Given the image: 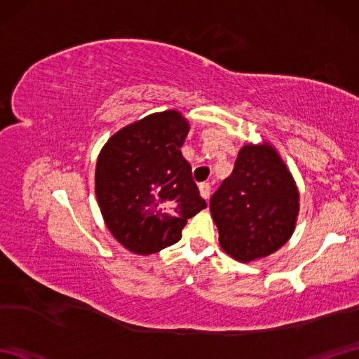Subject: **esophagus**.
Listing matches in <instances>:
<instances>
[{"label":"esophagus","mask_w":359,"mask_h":359,"mask_svg":"<svg viewBox=\"0 0 359 359\" xmlns=\"http://www.w3.org/2000/svg\"><path fill=\"white\" fill-rule=\"evenodd\" d=\"M199 191H201V196L203 197L205 201L210 199V194H211V185H210V184H201V185H199Z\"/></svg>","instance_id":"esophagus-1"}]
</instances>
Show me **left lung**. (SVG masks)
<instances>
[{
	"instance_id": "1",
	"label": "left lung",
	"mask_w": 359,
	"mask_h": 359,
	"mask_svg": "<svg viewBox=\"0 0 359 359\" xmlns=\"http://www.w3.org/2000/svg\"><path fill=\"white\" fill-rule=\"evenodd\" d=\"M219 243L239 262L273 255L294 231L299 191L292 172L269 142L243 144L234 170L210 201Z\"/></svg>"
}]
</instances>
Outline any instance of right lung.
Returning <instances> with one entry per match:
<instances>
[{
    "instance_id": "right-lung-1",
    "label": "right lung",
    "mask_w": 359,
    "mask_h": 359,
    "mask_svg": "<svg viewBox=\"0 0 359 359\" xmlns=\"http://www.w3.org/2000/svg\"><path fill=\"white\" fill-rule=\"evenodd\" d=\"M188 131L179 111L154 112L121 128L98 154V207L111 234L134 255L179 242L187 220L207 208L180 151Z\"/></svg>"
}]
</instances>
